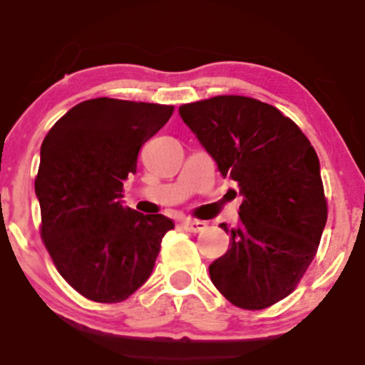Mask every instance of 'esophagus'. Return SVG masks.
<instances>
[{"label": "esophagus", "instance_id": "34e87169", "mask_svg": "<svg viewBox=\"0 0 365 365\" xmlns=\"http://www.w3.org/2000/svg\"><path fill=\"white\" fill-rule=\"evenodd\" d=\"M183 228L187 230V232H202V230H206V223L204 221H199V220H185L183 221Z\"/></svg>", "mask_w": 365, "mask_h": 365}]
</instances>
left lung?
I'll list each match as a JSON object with an SVG mask.
<instances>
[{"mask_svg": "<svg viewBox=\"0 0 365 365\" xmlns=\"http://www.w3.org/2000/svg\"><path fill=\"white\" fill-rule=\"evenodd\" d=\"M178 113L244 197L235 228L221 223L230 249L209 266L211 282L237 307L279 302L312 262L328 217L316 150L282 111L252 98L217 96Z\"/></svg>", "mask_w": 365, "mask_h": 365, "instance_id": "obj_1", "label": "left lung"}]
</instances>
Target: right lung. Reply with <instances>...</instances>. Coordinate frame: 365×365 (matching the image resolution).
I'll list each match as a JSON object with an SVG mask.
<instances>
[{
  "label": "right lung",
  "instance_id": "right-lung-1",
  "mask_svg": "<svg viewBox=\"0 0 365 365\" xmlns=\"http://www.w3.org/2000/svg\"><path fill=\"white\" fill-rule=\"evenodd\" d=\"M173 106L98 98L61 116L41 145V235L63 278L94 302L128 299L148 282L175 223L123 206L137 156Z\"/></svg>",
  "mask_w": 365,
  "mask_h": 365
}]
</instances>
